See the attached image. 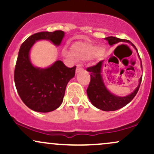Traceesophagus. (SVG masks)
<instances>
[{"label": "esophagus", "mask_w": 154, "mask_h": 154, "mask_svg": "<svg viewBox=\"0 0 154 154\" xmlns=\"http://www.w3.org/2000/svg\"><path fill=\"white\" fill-rule=\"evenodd\" d=\"M83 71V67L81 64H78L77 66V69H76V73H79V72Z\"/></svg>", "instance_id": "obj_1"}]
</instances>
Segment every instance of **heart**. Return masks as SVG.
Wrapping results in <instances>:
<instances>
[{
	"label": "heart",
	"instance_id": "1",
	"mask_svg": "<svg viewBox=\"0 0 154 154\" xmlns=\"http://www.w3.org/2000/svg\"><path fill=\"white\" fill-rule=\"evenodd\" d=\"M105 48H99L98 45L88 43H76L71 48V54L69 51L64 50L63 54L66 57H70L72 55L74 59L77 60H88L96 56L102 57L105 54Z\"/></svg>",
	"mask_w": 154,
	"mask_h": 154
}]
</instances>
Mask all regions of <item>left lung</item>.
I'll use <instances>...</instances> for the list:
<instances>
[{
	"label": "left lung",
	"instance_id": "obj_1",
	"mask_svg": "<svg viewBox=\"0 0 154 154\" xmlns=\"http://www.w3.org/2000/svg\"><path fill=\"white\" fill-rule=\"evenodd\" d=\"M105 40L109 42V44L111 46H113L120 42L129 43L134 47V48L137 52V48L135 45L128 40H124V39L117 38L116 37L112 36L106 38ZM137 54H138V52H137ZM138 56L140 58L139 54ZM103 66V60L100 61L95 66L88 67L87 69V71L91 72V82H90L89 86L87 89L88 98L95 107L98 108V109H100L102 111H111L118 110V109L125 106L127 104H128L133 99L139 90L141 80H142V77L139 79V84L137 87L134 90L133 92H132V93L126 95V96H118V95L111 93L104 84L103 76L101 75ZM141 68H142V63H141Z\"/></svg>",
	"mask_w": 154,
	"mask_h": 154
}]
</instances>
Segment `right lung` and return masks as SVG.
Instances as JSON below:
<instances>
[{"label": "right lung", "instance_id": "right-lung-1", "mask_svg": "<svg viewBox=\"0 0 154 154\" xmlns=\"http://www.w3.org/2000/svg\"><path fill=\"white\" fill-rule=\"evenodd\" d=\"M64 32H40L28 38L21 45L14 70V82L21 99L27 107L38 112H50L62 103L67 83L75 77L76 66L68 68L56 61L47 68L36 67L29 58L35 42L51 41L59 46Z\"/></svg>", "mask_w": 154, "mask_h": 154}]
</instances>
